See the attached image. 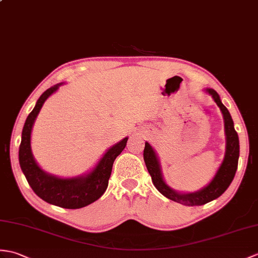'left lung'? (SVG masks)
I'll list each match as a JSON object with an SVG mask.
<instances>
[{
	"instance_id": "8db88e82",
	"label": "left lung",
	"mask_w": 258,
	"mask_h": 258,
	"mask_svg": "<svg viewBox=\"0 0 258 258\" xmlns=\"http://www.w3.org/2000/svg\"><path fill=\"white\" fill-rule=\"evenodd\" d=\"M205 91L211 95L215 103L220 107L221 112H222L226 140L224 158L210 182L200 190L194 191V192H180V191L172 189L165 181L163 171H161L160 161L153 146L148 142H145V148H144V160H145L147 170L152 177V181L155 187L157 188L161 195L168 198V199L191 207L206 205V203L217 199L229 188L233 178L235 176L239 157L238 136L229 110L224 106L220 99V95L215 90L207 88L205 89Z\"/></svg>"
}]
</instances>
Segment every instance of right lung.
<instances>
[{"mask_svg": "<svg viewBox=\"0 0 258 258\" xmlns=\"http://www.w3.org/2000/svg\"><path fill=\"white\" fill-rule=\"evenodd\" d=\"M62 85L61 82L47 89L36 102L33 111L28 114L22 132L19 160L26 180L40 199L64 209H80L97 201L105 192L113 163L126 146L128 137H125L111 146L97 165L83 175L64 178L45 171L37 164L32 152L33 125L45 101Z\"/></svg>", "mask_w": 258, "mask_h": 258, "instance_id": "obj_1", "label": "right lung"}]
</instances>
